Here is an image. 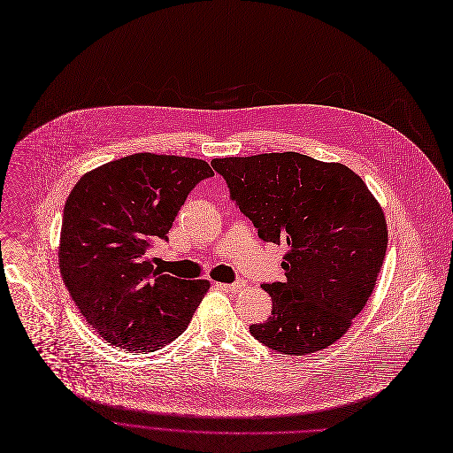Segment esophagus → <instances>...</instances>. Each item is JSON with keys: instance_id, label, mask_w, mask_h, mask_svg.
<instances>
[{"instance_id": "obj_1", "label": "esophagus", "mask_w": 453, "mask_h": 453, "mask_svg": "<svg viewBox=\"0 0 453 453\" xmlns=\"http://www.w3.org/2000/svg\"><path fill=\"white\" fill-rule=\"evenodd\" d=\"M222 287L226 291H231V293H240L242 289H245V280H236L234 283H222Z\"/></svg>"}]
</instances>
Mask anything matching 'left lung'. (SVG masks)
Returning a JSON list of instances; mask_svg holds the SVG:
<instances>
[{
	"label": "left lung",
	"instance_id": "left-lung-1",
	"mask_svg": "<svg viewBox=\"0 0 453 453\" xmlns=\"http://www.w3.org/2000/svg\"><path fill=\"white\" fill-rule=\"evenodd\" d=\"M264 242L285 243V280L264 283L271 316L251 325L265 347L305 356L338 342L381 271L388 231L376 196L345 164L283 151L213 158Z\"/></svg>",
	"mask_w": 453,
	"mask_h": 453
}]
</instances>
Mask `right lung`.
<instances>
[{
    "label": "right lung",
    "instance_id": "add662e5",
    "mask_svg": "<svg viewBox=\"0 0 453 453\" xmlns=\"http://www.w3.org/2000/svg\"><path fill=\"white\" fill-rule=\"evenodd\" d=\"M200 158L134 153L85 173L70 191L59 271L77 309L108 343L151 352L179 338L210 289L153 267L189 191L213 177Z\"/></svg>",
    "mask_w": 453,
    "mask_h": 453
}]
</instances>
